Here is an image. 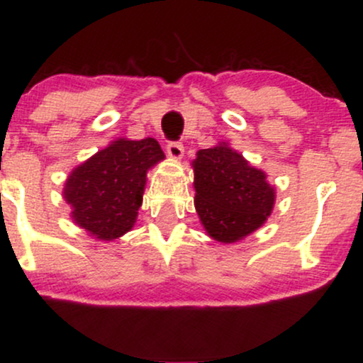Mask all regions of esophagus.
Segmentation results:
<instances>
[{"label":"esophagus","mask_w":363,"mask_h":363,"mask_svg":"<svg viewBox=\"0 0 363 363\" xmlns=\"http://www.w3.org/2000/svg\"><path fill=\"white\" fill-rule=\"evenodd\" d=\"M167 153L170 158L179 160V158H182V155H184V147H182L179 141H170V143L167 145Z\"/></svg>","instance_id":"34e87169"}]
</instances>
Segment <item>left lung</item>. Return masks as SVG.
Instances as JSON below:
<instances>
[{
	"label": "left lung",
	"mask_w": 363,
	"mask_h": 363,
	"mask_svg": "<svg viewBox=\"0 0 363 363\" xmlns=\"http://www.w3.org/2000/svg\"><path fill=\"white\" fill-rule=\"evenodd\" d=\"M194 206L199 220L218 242H237L272 215L274 189L262 170L227 143L199 150L193 160Z\"/></svg>",
	"instance_id": "obj_1"
}]
</instances>
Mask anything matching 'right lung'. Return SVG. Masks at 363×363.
Returning <instances> with one entry per match:
<instances>
[{
    "label": "right lung",
    "mask_w": 363,
    "mask_h": 363,
    "mask_svg": "<svg viewBox=\"0 0 363 363\" xmlns=\"http://www.w3.org/2000/svg\"><path fill=\"white\" fill-rule=\"evenodd\" d=\"M164 158L153 138L112 141L66 179L62 196L73 222L101 240L126 234L138 216L147 172Z\"/></svg>",
    "instance_id": "right-lung-1"
}]
</instances>
